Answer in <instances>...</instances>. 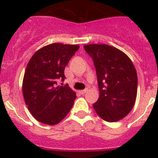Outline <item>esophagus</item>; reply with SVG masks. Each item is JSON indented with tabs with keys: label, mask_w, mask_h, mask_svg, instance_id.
Here are the masks:
<instances>
[{
	"label": "esophagus",
	"mask_w": 158,
	"mask_h": 158,
	"mask_svg": "<svg viewBox=\"0 0 158 158\" xmlns=\"http://www.w3.org/2000/svg\"><path fill=\"white\" fill-rule=\"evenodd\" d=\"M87 91H88V89H84V90H80L79 91V93H80V94H84L85 93H87Z\"/></svg>",
	"instance_id": "34e87169"
}]
</instances>
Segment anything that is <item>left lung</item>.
<instances>
[{"mask_svg": "<svg viewBox=\"0 0 158 158\" xmlns=\"http://www.w3.org/2000/svg\"><path fill=\"white\" fill-rule=\"evenodd\" d=\"M84 48L94 60L98 83L100 95L93 105L94 110L107 122L121 120L133 109L137 96V72L131 60L106 44Z\"/></svg>", "mask_w": 158, "mask_h": 158, "instance_id": "left-lung-1", "label": "left lung"}]
</instances>
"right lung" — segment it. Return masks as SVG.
<instances>
[{
	"mask_svg": "<svg viewBox=\"0 0 158 158\" xmlns=\"http://www.w3.org/2000/svg\"><path fill=\"white\" fill-rule=\"evenodd\" d=\"M79 45L52 43L37 51L26 67L23 80L24 102L33 116L46 125H56L69 112L76 95L64 81V70ZM63 85V84H62Z\"/></svg>",
	"mask_w": 158,
	"mask_h": 158,
	"instance_id": "1",
	"label": "right lung"
}]
</instances>
